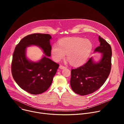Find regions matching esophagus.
<instances>
[{"instance_id":"34e87169","label":"esophagus","mask_w":124,"mask_h":124,"mask_svg":"<svg viewBox=\"0 0 124 124\" xmlns=\"http://www.w3.org/2000/svg\"><path fill=\"white\" fill-rule=\"evenodd\" d=\"M59 68L60 69H65V68H66V67H65V66H63V65H60L59 66Z\"/></svg>"}]
</instances>
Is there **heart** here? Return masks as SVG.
<instances>
[{
	"instance_id": "obj_1",
	"label": "heart",
	"mask_w": 124,
	"mask_h": 124,
	"mask_svg": "<svg viewBox=\"0 0 124 124\" xmlns=\"http://www.w3.org/2000/svg\"><path fill=\"white\" fill-rule=\"evenodd\" d=\"M93 48L90 41L79 37L64 38L59 41L58 46L54 45L51 49L53 60L59 62L65 58L73 66L82 65L88 57Z\"/></svg>"
}]
</instances>
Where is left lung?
<instances>
[{"instance_id": "left-lung-1", "label": "left lung", "mask_w": 124, "mask_h": 124, "mask_svg": "<svg viewBox=\"0 0 124 124\" xmlns=\"http://www.w3.org/2000/svg\"><path fill=\"white\" fill-rule=\"evenodd\" d=\"M100 45L95 52L102 53L100 62L95 63L92 58L82 66L71 70L70 85L76 93L85 95L94 93L105 83L112 66V48L110 45L99 36Z\"/></svg>"}]
</instances>
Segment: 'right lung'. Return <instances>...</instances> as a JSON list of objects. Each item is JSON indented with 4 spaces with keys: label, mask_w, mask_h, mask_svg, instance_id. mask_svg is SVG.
I'll return each instance as SVG.
<instances>
[{
    "label": "right lung",
    "mask_w": 124,
    "mask_h": 124,
    "mask_svg": "<svg viewBox=\"0 0 124 124\" xmlns=\"http://www.w3.org/2000/svg\"><path fill=\"white\" fill-rule=\"evenodd\" d=\"M51 39L49 34H31L22 39L15 48L11 63L13 78L19 87L31 94H39L48 90L59 65L46 56L38 62L29 61L25 56L26 48L38 45L49 57Z\"/></svg>",
    "instance_id": "obj_1"
}]
</instances>
